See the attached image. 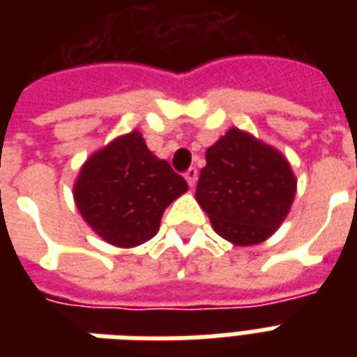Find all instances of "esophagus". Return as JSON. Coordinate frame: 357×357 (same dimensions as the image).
Returning a JSON list of instances; mask_svg holds the SVG:
<instances>
[{
    "mask_svg": "<svg viewBox=\"0 0 357 357\" xmlns=\"http://www.w3.org/2000/svg\"><path fill=\"white\" fill-rule=\"evenodd\" d=\"M185 179H187V183H189V187H195V183H197V179H199V170L197 168H189V170L185 172Z\"/></svg>",
    "mask_w": 357,
    "mask_h": 357,
    "instance_id": "1",
    "label": "esophagus"
}]
</instances>
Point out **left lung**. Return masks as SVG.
<instances>
[{
    "instance_id": "1",
    "label": "left lung",
    "mask_w": 357,
    "mask_h": 357,
    "mask_svg": "<svg viewBox=\"0 0 357 357\" xmlns=\"http://www.w3.org/2000/svg\"><path fill=\"white\" fill-rule=\"evenodd\" d=\"M294 193L289 160L255 135L231 128L206 151L195 197L220 237L248 247L277 231Z\"/></svg>"
}]
</instances>
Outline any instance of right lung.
<instances>
[{"instance_id": "obj_1", "label": "right lung", "mask_w": 357, "mask_h": 357, "mask_svg": "<svg viewBox=\"0 0 357 357\" xmlns=\"http://www.w3.org/2000/svg\"><path fill=\"white\" fill-rule=\"evenodd\" d=\"M187 191V181L145 145L137 130L89 156L74 183V201L86 224L120 248L153 239L166 206Z\"/></svg>"}]
</instances>
